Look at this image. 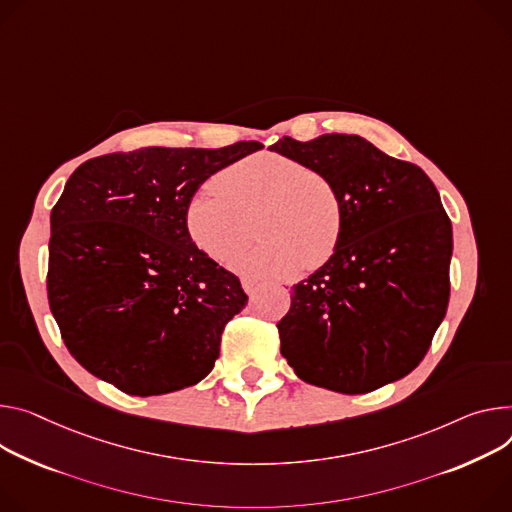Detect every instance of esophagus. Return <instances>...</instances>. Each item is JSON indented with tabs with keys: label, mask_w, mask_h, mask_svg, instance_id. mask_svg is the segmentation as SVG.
<instances>
[{
	"label": "esophagus",
	"mask_w": 512,
	"mask_h": 512,
	"mask_svg": "<svg viewBox=\"0 0 512 512\" xmlns=\"http://www.w3.org/2000/svg\"><path fill=\"white\" fill-rule=\"evenodd\" d=\"M241 284H243V290H245L249 296H251V294H255V292L259 290V284H257L255 280H249V277H245V280H243Z\"/></svg>",
	"instance_id": "1"
}]
</instances>
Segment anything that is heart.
<instances>
[{"label": "heart", "mask_w": 512, "mask_h": 512, "mask_svg": "<svg viewBox=\"0 0 512 512\" xmlns=\"http://www.w3.org/2000/svg\"><path fill=\"white\" fill-rule=\"evenodd\" d=\"M185 204V230L200 253L224 263L249 241L247 218H257L261 243L232 261L255 280H280L304 265L327 263L339 245L343 206L335 183L282 153L245 157L214 175Z\"/></svg>", "instance_id": "heart-1"}]
</instances>
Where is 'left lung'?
Returning <instances> with one entry per match:
<instances>
[{
    "instance_id": "8db88e82",
    "label": "left lung",
    "mask_w": 512,
    "mask_h": 512,
    "mask_svg": "<svg viewBox=\"0 0 512 512\" xmlns=\"http://www.w3.org/2000/svg\"><path fill=\"white\" fill-rule=\"evenodd\" d=\"M269 149L327 175L343 206L335 255L292 288L277 322L282 355L300 380L341 394L408 376L449 302L453 232L433 181L357 134Z\"/></svg>"
}]
</instances>
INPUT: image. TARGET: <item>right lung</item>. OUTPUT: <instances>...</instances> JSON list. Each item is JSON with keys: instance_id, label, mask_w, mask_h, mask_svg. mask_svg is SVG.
<instances>
[{"instance_id": "add662e5", "label": "right lung", "mask_w": 512, "mask_h": 512, "mask_svg": "<svg viewBox=\"0 0 512 512\" xmlns=\"http://www.w3.org/2000/svg\"><path fill=\"white\" fill-rule=\"evenodd\" d=\"M147 147L89 159L51 212V312L69 353L132 396L204 380L226 322L247 304L239 277L206 257L185 230L200 185L255 151Z\"/></svg>"}]
</instances>
